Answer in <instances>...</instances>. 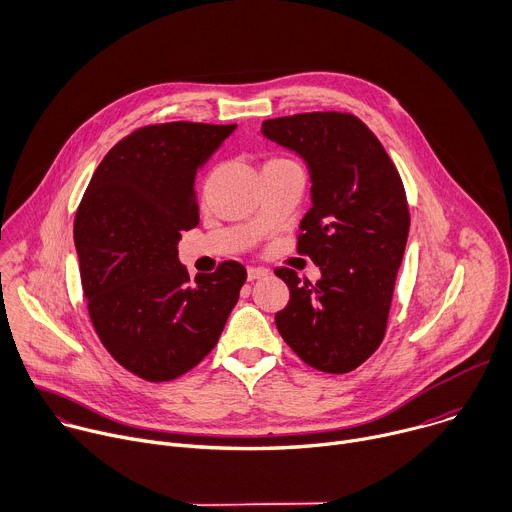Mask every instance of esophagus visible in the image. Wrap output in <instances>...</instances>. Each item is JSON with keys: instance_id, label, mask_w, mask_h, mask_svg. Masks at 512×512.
Masks as SVG:
<instances>
[{"instance_id": "1", "label": "esophagus", "mask_w": 512, "mask_h": 512, "mask_svg": "<svg viewBox=\"0 0 512 512\" xmlns=\"http://www.w3.org/2000/svg\"><path fill=\"white\" fill-rule=\"evenodd\" d=\"M266 276H268V270H264V268H256V266L248 268V280L250 282H254L258 278H266Z\"/></svg>"}]
</instances>
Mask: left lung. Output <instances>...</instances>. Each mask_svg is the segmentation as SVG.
<instances>
[{
    "instance_id": "1",
    "label": "left lung",
    "mask_w": 512,
    "mask_h": 512,
    "mask_svg": "<svg viewBox=\"0 0 512 512\" xmlns=\"http://www.w3.org/2000/svg\"><path fill=\"white\" fill-rule=\"evenodd\" d=\"M262 135L309 169L313 206L298 252L321 268L313 286L278 268L290 300L276 313L288 347L325 373H347L381 345L410 234L401 177L377 137L349 113H302L262 123Z\"/></svg>"
}]
</instances>
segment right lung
Returning <instances> with one entry per match:
<instances>
[{
  "label": "right lung",
  "instance_id": "obj_1",
  "mask_svg": "<svg viewBox=\"0 0 512 512\" xmlns=\"http://www.w3.org/2000/svg\"><path fill=\"white\" fill-rule=\"evenodd\" d=\"M236 125L165 123L119 141L96 167L74 220L88 315L107 351L147 381L193 369L218 343L246 282L228 260L189 280L181 232L199 222L195 175Z\"/></svg>",
  "mask_w": 512,
  "mask_h": 512
}]
</instances>
